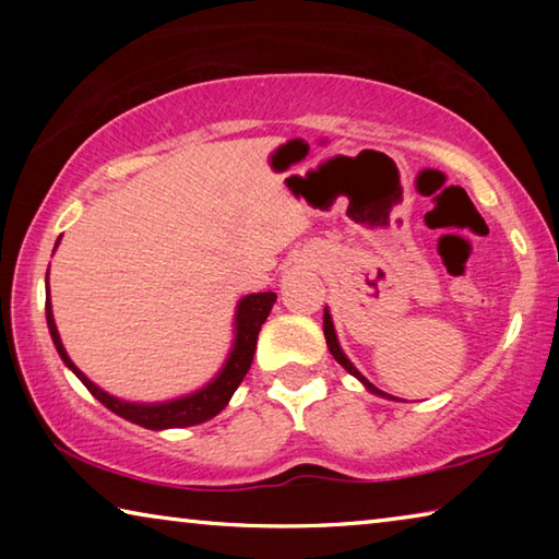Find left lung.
I'll list each match as a JSON object with an SVG mask.
<instances>
[{"label": "left lung", "mask_w": 559, "mask_h": 559, "mask_svg": "<svg viewBox=\"0 0 559 559\" xmlns=\"http://www.w3.org/2000/svg\"><path fill=\"white\" fill-rule=\"evenodd\" d=\"M323 333H325V343H328L330 355H333V357L337 359V365H343L349 374L357 377V380L365 384L367 392H372V394H377V396H384V400H396V396L386 394V392H382V390H377V386H374L370 380H367V377H365L362 372H359L353 362H349L347 355L343 353V347H340V343H337V333H335L333 318H330V310H328V308H325V313H323ZM396 402H400V400H396Z\"/></svg>", "instance_id": "8db88e82"}]
</instances>
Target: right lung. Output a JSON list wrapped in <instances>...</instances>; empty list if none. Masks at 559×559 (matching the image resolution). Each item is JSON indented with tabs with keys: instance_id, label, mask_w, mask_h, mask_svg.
<instances>
[{
	"instance_id": "add662e5",
	"label": "right lung",
	"mask_w": 559,
	"mask_h": 559,
	"mask_svg": "<svg viewBox=\"0 0 559 559\" xmlns=\"http://www.w3.org/2000/svg\"><path fill=\"white\" fill-rule=\"evenodd\" d=\"M59 241H56V246H59ZM273 302H276V293H249V296H243L239 302H236L234 343L229 349V357H226V362L222 365V370L216 372V377H212V380L204 386H200V390L192 394L177 396V400H167V402H128V400H120V396L108 394L106 390H100L96 382H91L88 377L73 365L69 353H66L59 330H56L51 293H49V273H46V325H49L56 353L61 355L63 365L69 367V370L79 377L83 384H86V390L96 396L103 406H108L112 414H118L122 419L153 431L182 429V427H194V424H204L229 404L236 386L241 384L246 372H249L253 353H257V340L261 333V325L266 323Z\"/></svg>"
}]
</instances>
